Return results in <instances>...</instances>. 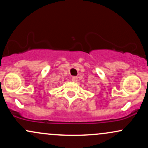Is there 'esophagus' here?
I'll return each instance as SVG.
<instances>
[{"instance_id": "esophagus-1", "label": "esophagus", "mask_w": 148, "mask_h": 148, "mask_svg": "<svg viewBox=\"0 0 148 148\" xmlns=\"http://www.w3.org/2000/svg\"><path fill=\"white\" fill-rule=\"evenodd\" d=\"M72 80L74 81V82H76V81H78V78L76 77V76H73L72 78Z\"/></svg>"}]
</instances>
